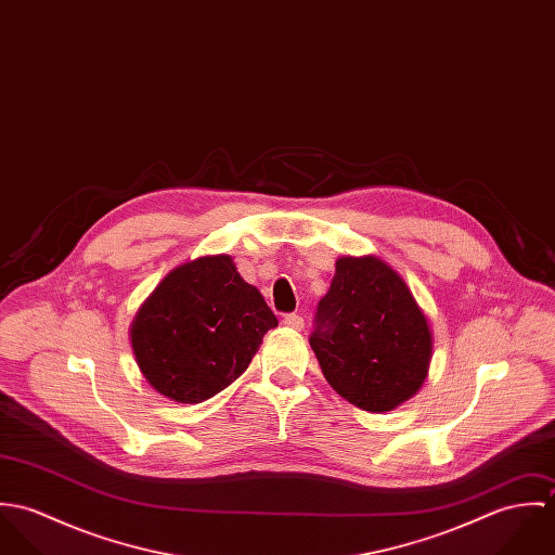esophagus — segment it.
I'll return each instance as SVG.
<instances>
[{
    "instance_id": "1",
    "label": "esophagus",
    "mask_w": 555,
    "mask_h": 555,
    "mask_svg": "<svg viewBox=\"0 0 555 555\" xmlns=\"http://www.w3.org/2000/svg\"><path fill=\"white\" fill-rule=\"evenodd\" d=\"M282 322L288 326V328H295V331H301L306 326V320L299 317V314H286L282 318Z\"/></svg>"
}]
</instances>
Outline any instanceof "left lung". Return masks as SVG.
<instances>
[{
  "label": "left lung",
  "mask_w": 555,
  "mask_h": 555,
  "mask_svg": "<svg viewBox=\"0 0 555 555\" xmlns=\"http://www.w3.org/2000/svg\"><path fill=\"white\" fill-rule=\"evenodd\" d=\"M431 331L410 288L376 256H341L310 335L326 383L357 408L389 412L416 396Z\"/></svg>",
  "instance_id": "1"
}]
</instances>
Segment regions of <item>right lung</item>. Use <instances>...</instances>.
I'll use <instances>...</instances> for the list:
<instances>
[{"label":"right lung","instance_id":"obj_1","mask_svg":"<svg viewBox=\"0 0 555 555\" xmlns=\"http://www.w3.org/2000/svg\"><path fill=\"white\" fill-rule=\"evenodd\" d=\"M278 318L231 256L172 269L132 322L130 339L147 383L179 403H201L247 370Z\"/></svg>","mask_w":555,"mask_h":555}]
</instances>
